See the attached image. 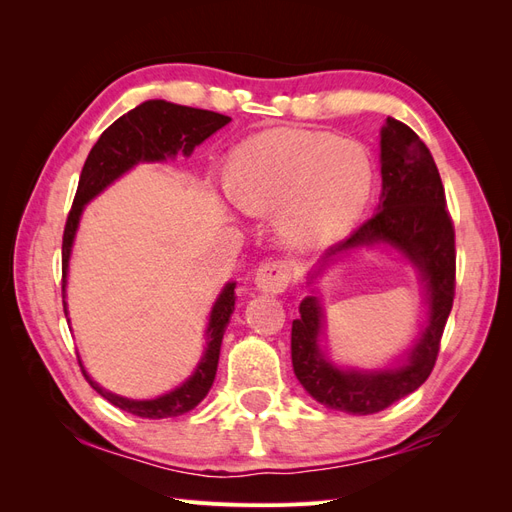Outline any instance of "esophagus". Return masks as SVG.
Segmentation results:
<instances>
[{"label": "esophagus", "mask_w": 512, "mask_h": 512, "mask_svg": "<svg viewBox=\"0 0 512 512\" xmlns=\"http://www.w3.org/2000/svg\"><path fill=\"white\" fill-rule=\"evenodd\" d=\"M254 282L262 292L280 294L292 282V269L286 260H267L256 269Z\"/></svg>", "instance_id": "34e87169"}]
</instances>
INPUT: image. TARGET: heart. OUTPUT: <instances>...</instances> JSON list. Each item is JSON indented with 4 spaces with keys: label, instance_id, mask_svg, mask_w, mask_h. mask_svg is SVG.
<instances>
[{
    "label": "heart",
    "instance_id": "heart-1",
    "mask_svg": "<svg viewBox=\"0 0 512 512\" xmlns=\"http://www.w3.org/2000/svg\"><path fill=\"white\" fill-rule=\"evenodd\" d=\"M374 170L367 151L331 134L271 130L247 138L230 156V190L247 211H282L299 245L337 239L363 211Z\"/></svg>",
    "mask_w": 512,
    "mask_h": 512
}]
</instances>
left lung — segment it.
Instances as JSON below:
<instances>
[{
	"instance_id": "obj_1",
	"label": "left lung",
	"mask_w": 512,
	"mask_h": 512,
	"mask_svg": "<svg viewBox=\"0 0 512 512\" xmlns=\"http://www.w3.org/2000/svg\"><path fill=\"white\" fill-rule=\"evenodd\" d=\"M382 194L378 211L352 235L329 247L322 265L356 247L389 243L404 254L425 282L429 322L408 359L395 369H339L324 359L318 346L322 307L305 297L301 318L292 320V369L303 389L322 406L348 414H376L414 393L438 359L440 339L455 299V228L446 211L444 185L427 145L393 117L380 132Z\"/></svg>"
}]
</instances>
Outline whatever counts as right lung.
<instances>
[{
	"instance_id": "right-lung-1",
	"label": "right lung",
	"mask_w": 512,
	"mask_h": 512,
	"mask_svg": "<svg viewBox=\"0 0 512 512\" xmlns=\"http://www.w3.org/2000/svg\"><path fill=\"white\" fill-rule=\"evenodd\" d=\"M228 121L230 117L203 111V108L181 106L166 100H147L141 106L132 108L130 113L119 117L102 132L98 143L91 147L81 170L79 188H76L74 203L64 228V243H61V294H64V299L72 241L76 228H79L81 213L89 200L96 198L106 185H111L123 173H128L138 162H162L166 158H175L179 151L183 156H190L196 145L207 141L211 134L224 128ZM235 286V282H228L218 301H215L209 316L207 348L203 359H200L194 374L181 386H177L175 391L143 401L119 397L91 380L79 359L85 380L106 401H111L113 406L141 418H168L194 410L207 397L215 380V371H218L222 339L230 322V314L235 312ZM64 312L68 316L66 301Z\"/></svg>"
}]
</instances>
